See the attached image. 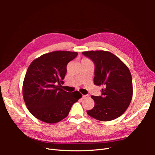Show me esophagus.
I'll use <instances>...</instances> for the list:
<instances>
[{
	"mask_svg": "<svg viewBox=\"0 0 155 155\" xmlns=\"http://www.w3.org/2000/svg\"><path fill=\"white\" fill-rule=\"evenodd\" d=\"M88 97V95H83V96H82L83 99H85V98H87Z\"/></svg>",
	"mask_w": 155,
	"mask_h": 155,
	"instance_id": "34e87169",
	"label": "esophagus"
}]
</instances>
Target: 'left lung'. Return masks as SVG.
I'll return each instance as SVG.
<instances>
[{
    "label": "left lung",
    "instance_id": "1",
    "mask_svg": "<svg viewBox=\"0 0 155 155\" xmlns=\"http://www.w3.org/2000/svg\"><path fill=\"white\" fill-rule=\"evenodd\" d=\"M82 54L94 63L96 85L104 87L100 96H92L95 105L87 114L100 121L114 120L122 115L133 97V82L129 69L109 51L98 50Z\"/></svg>",
    "mask_w": 155,
    "mask_h": 155
}]
</instances>
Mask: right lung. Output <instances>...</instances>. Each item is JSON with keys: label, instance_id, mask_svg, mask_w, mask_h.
Wrapping results in <instances>:
<instances>
[{"label": "right lung", "instance_id": "add662e5", "mask_svg": "<svg viewBox=\"0 0 155 155\" xmlns=\"http://www.w3.org/2000/svg\"><path fill=\"white\" fill-rule=\"evenodd\" d=\"M78 54L54 51L42 55L30 64L23 82L22 94L28 109L37 119L48 124L59 122L81 97L78 91L69 93L63 90L60 84L67 73V64Z\"/></svg>", "mask_w": 155, "mask_h": 155}]
</instances>
